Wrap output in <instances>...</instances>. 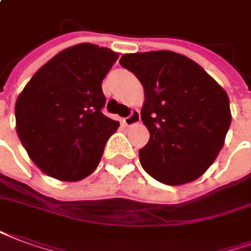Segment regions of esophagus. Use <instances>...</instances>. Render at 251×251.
<instances>
[{
    "mask_svg": "<svg viewBox=\"0 0 251 251\" xmlns=\"http://www.w3.org/2000/svg\"><path fill=\"white\" fill-rule=\"evenodd\" d=\"M141 121V116H140V111L138 110H131V113L127 117H125L122 122L125 124L126 126H131V125H137V124H140Z\"/></svg>",
    "mask_w": 251,
    "mask_h": 251,
    "instance_id": "1",
    "label": "esophagus"
}]
</instances>
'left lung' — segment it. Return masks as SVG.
Returning <instances> with one entry per match:
<instances>
[{
	"mask_svg": "<svg viewBox=\"0 0 251 251\" xmlns=\"http://www.w3.org/2000/svg\"><path fill=\"white\" fill-rule=\"evenodd\" d=\"M120 64L145 90L141 120L150 133L140 149L145 172L173 186L201 177L230 127L226 92L193 59L170 50L124 54Z\"/></svg>",
	"mask_w": 251,
	"mask_h": 251,
	"instance_id": "1",
	"label": "left lung"
}]
</instances>
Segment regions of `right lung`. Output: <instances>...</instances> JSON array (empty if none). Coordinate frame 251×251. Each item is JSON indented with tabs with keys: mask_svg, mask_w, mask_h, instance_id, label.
Masks as SVG:
<instances>
[{
	"mask_svg": "<svg viewBox=\"0 0 251 251\" xmlns=\"http://www.w3.org/2000/svg\"><path fill=\"white\" fill-rule=\"evenodd\" d=\"M118 53L78 44L49 59L16 102V129L31 161L61 181L92 174L118 121L102 114V79Z\"/></svg>",
	"mask_w": 251,
	"mask_h": 251,
	"instance_id": "obj_1",
	"label": "right lung"
}]
</instances>
